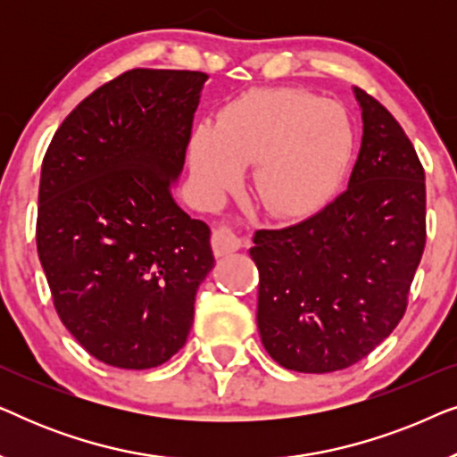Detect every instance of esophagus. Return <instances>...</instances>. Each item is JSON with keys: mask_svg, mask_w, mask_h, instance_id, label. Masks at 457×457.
I'll return each mask as SVG.
<instances>
[{"mask_svg": "<svg viewBox=\"0 0 457 457\" xmlns=\"http://www.w3.org/2000/svg\"><path fill=\"white\" fill-rule=\"evenodd\" d=\"M241 245L243 243L239 239V235H237L230 227H227V224H218V227L212 230V249H214V255H218V258L237 252Z\"/></svg>", "mask_w": 457, "mask_h": 457, "instance_id": "34e87169", "label": "esophagus"}]
</instances>
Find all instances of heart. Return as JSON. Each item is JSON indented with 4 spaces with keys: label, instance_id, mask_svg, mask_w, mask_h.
I'll use <instances>...</instances> for the list:
<instances>
[{
    "label": "heart",
    "instance_id": "b5f03b06",
    "mask_svg": "<svg viewBox=\"0 0 457 457\" xmlns=\"http://www.w3.org/2000/svg\"><path fill=\"white\" fill-rule=\"evenodd\" d=\"M353 149L347 112L297 89H262L218 112L189 143L191 177L204 202L218 204L253 166V187L268 210L302 216L339 183Z\"/></svg>",
    "mask_w": 457,
    "mask_h": 457
}]
</instances>
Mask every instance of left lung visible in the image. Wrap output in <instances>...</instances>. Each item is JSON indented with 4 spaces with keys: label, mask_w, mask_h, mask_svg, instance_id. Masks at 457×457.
Returning <instances> with one entry per match:
<instances>
[{
    "label": "left lung",
    "mask_w": 457,
    "mask_h": 457,
    "mask_svg": "<svg viewBox=\"0 0 457 457\" xmlns=\"http://www.w3.org/2000/svg\"><path fill=\"white\" fill-rule=\"evenodd\" d=\"M361 147L347 189L318 214L258 230V328L287 370L324 374L366 358L393 333L427 243V185L416 149L355 87Z\"/></svg>",
    "instance_id": "8db88e82"
}]
</instances>
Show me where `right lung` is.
<instances>
[{
  "instance_id": "1",
  "label": "right lung",
  "mask_w": 457,
  "mask_h": 457,
  "mask_svg": "<svg viewBox=\"0 0 457 457\" xmlns=\"http://www.w3.org/2000/svg\"><path fill=\"white\" fill-rule=\"evenodd\" d=\"M205 79L122 72L66 116L43 158V272L62 324L108 366L145 370L170 360L214 268L210 227L172 195Z\"/></svg>"
}]
</instances>
